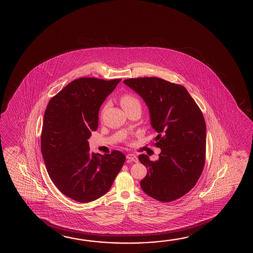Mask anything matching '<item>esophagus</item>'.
<instances>
[{"label": "esophagus", "instance_id": "esophagus-1", "mask_svg": "<svg viewBox=\"0 0 253 253\" xmlns=\"http://www.w3.org/2000/svg\"><path fill=\"white\" fill-rule=\"evenodd\" d=\"M126 158H127L128 160H130V161H133V162H138V161H139L138 157L134 154H128L126 156Z\"/></svg>", "mask_w": 253, "mask_h": 253}]
</instances>
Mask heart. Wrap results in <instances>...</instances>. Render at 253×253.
Here are the masks:
<instances>
[{
    "label": "heart",
    "instance_id": "heart-1",
    "mask_svg": "<svg viewBox=\"0 0 253 253\" xmlns=\"http://www.w3.org/2000/svg\"><path fill=\"white\" fill-rule=\"evenodd\" d=\"M121 103H122V105H123V107H124L125 111L129 110V109L135 108V107L141 108V103H140V101L138 99V97H136L135 95L130 94V93L124 94V96L121 98ZM108 103L105 104V106L103 108V112L108 107Z\"/></svg>",
    "mask_w": 253,
    "mask_h": 253
}]
</instances>
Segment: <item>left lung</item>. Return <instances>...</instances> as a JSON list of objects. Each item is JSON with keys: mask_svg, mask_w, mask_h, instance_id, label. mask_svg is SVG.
<instances>
[{"mask_svg": "<svg viewBox=\"0 0 253 253\" xmlns=\"http://www.w3.org/2000/svg\"><path fill=\"white\" fill-rule=\"evenodd\" d=\"M126 85L139 93L150 110V124L158 132L153 144L159 160H139L148 168L140 186L156 200L169 203L195 186L206 161L207 125L201 110L181 84L158 78H129Z\"/></svg>", "mask_w": 253, "mask_h": 253, "instance_id": "1", "label": "left lung"}]
</instances>
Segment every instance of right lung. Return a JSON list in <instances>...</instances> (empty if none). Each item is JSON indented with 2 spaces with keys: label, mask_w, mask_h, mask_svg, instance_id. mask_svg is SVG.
<instances>
[{
  "label": "right lung",
  "mask_w": 253,
  "mask_h": 253,
  "mask_svg": "<svg viewBox=\"0 0 253 253\" xmlns=\"http://www.w3.org/2000/svg\"><path fill=\"white\" fill-rule=\"evenodd\" d=\"M121 80L78 78L47 103L41 139L43 160L54 185L75 201L88 203L105 195L126 160L119 150L95 154L88 143L98 128L99 109Z\"/></svg>",
  "instance_id": "obj_1"
}]
</instances>
